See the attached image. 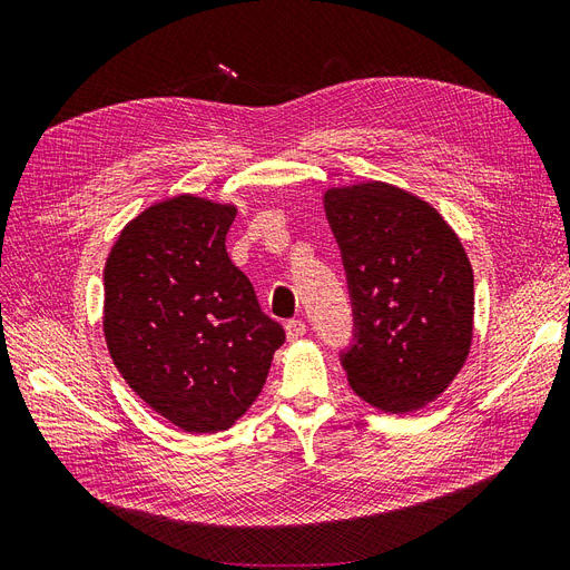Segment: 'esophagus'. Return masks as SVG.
Masks as SVG:
<instances>
[{
	"label": "esophagus",
	"instance_id": "34e87169",
	"mask_svg": "<svg viewBox=\"0 0 570 570\" xmlns=\"http://www.w3.org/2000/svg\"><path fill=\"white\" fill-rule=\"evenodd\" d=\"M285 333H287V340H299L302 335H306V321L302 318H292L285 323Z\"/></svg>",
	"mask_w": 570,
	"mask_h": 570
}]
</instances>
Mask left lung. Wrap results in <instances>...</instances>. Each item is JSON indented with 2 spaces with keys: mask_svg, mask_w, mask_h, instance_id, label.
I'll list each match as a JSON object with an SVG mask.
<instances>
[{
  "mask_svg": "<svg viewBox=\"0 0 570 570\" xmlns=\"http://www.w3.org/2000/svg\"><path fill=\"white\" fill-rule=\"evenodd\" d=\"M323 204L352 302V342L340 352L352 390L392 413L433 402L473 335L459 237L433 206L385 183L327 189Z\"/></svg>",
  "mask_w": 570,
  "mask_h": 570,
  "instance_id": "8db88e82",
  "label": "left lung"
}]
</instances>
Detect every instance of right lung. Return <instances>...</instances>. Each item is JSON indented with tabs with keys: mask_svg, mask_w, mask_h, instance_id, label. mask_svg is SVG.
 <instances>
[{
	"mask_svg": "<svg viewBox=\"0 0 570 570\" xmlns=\"http://www.w3.org/2000/svg\"><path fill=\"white\" fill-rule=\"evenodd\" d=\"M233 206L180 195L120 233L105 268V335L116 368L187 433L230 428L262 392L278 321L226 252Z\"/></svg>",
	"mask_w": 570,
	"mask_h": 570,
	"instance_id": "1",
	"label": "right lung"
}]
</instances>
